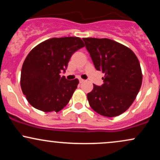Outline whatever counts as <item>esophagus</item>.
Wrapping results in <instances>:
<instances>
[{
  "label": "esophagus",
  "mask_w": 160,
  "mask_h": 160,
  "mask_svg": "<svg viewBox=\"0 0 160 160\" xmlns=\"http://www.w3.org/2000/svg\"><path fill=\"white\" fill-rule=\"evenodd\" d=\"M79 81H80V83H82V82H84V80H82V79H79Z\"/></svg>",
  "instance_id": "34e87169"
}]
</instances>
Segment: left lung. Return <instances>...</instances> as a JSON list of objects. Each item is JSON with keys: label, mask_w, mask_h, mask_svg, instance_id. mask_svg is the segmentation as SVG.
<instances>
[{"label": "left lung", "mask_w": 160, "mask_h": 160, "mask_svg": "<svg viewBox=\"0 0 160 160\" xmlns=\"http://www.w3.org/2000/svg\"><path fill=\"white\" fill-rule=\"evenodd\" d=\"M97 71L104 74V83L93 84L87 94L90 107L108 117L124 113L136 98L142 83L140 63L126 46L108 38H82Z\"/></svg>", "instance_id": "left-lung-1"}]
</instances>
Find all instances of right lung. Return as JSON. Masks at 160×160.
I'll return each mask as SVG.
<instances>
[{
    "mask_svg": "<svg viewBox=\"0 0 160 160\" xmlns=\"http://www.w3.org/2000/svg\"><path fill=\"white\" fill-rule=\"evenodd\" d=\"M80 38H53L28 53L21 71L22 90L28 102L44 112H58L69 102L79 80H68L60 73L68 68L73 53L84 47Z\"/></svg>",
    "mask_w": 160,
    "mask_h": 160,
    "instance_id": "obj_1",
    "label": "right lung"
}]
</instances>
